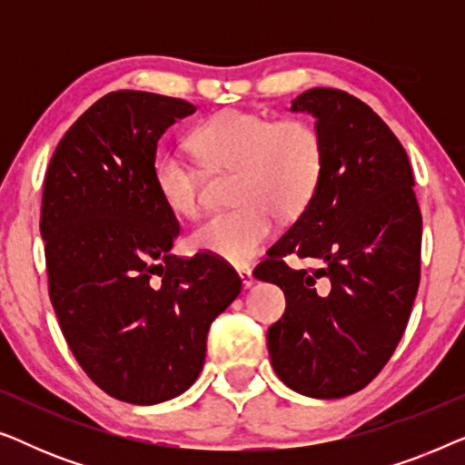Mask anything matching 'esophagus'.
<instances>
[{"label": "esophagus", "mask_w": 465, "mask_h": 465, "mask_svg": "<svg viewBox=\"0 0 465 465\" xmlns=\"http://www.w3.org/2000/svg\"><path fill=\"white\" fill-rule=\"evenodd\" d=\"M237 272H239L241 282H243V288H252V285H253V275H252L250 266H239Z\"/></svg>", "instance_id": "34e87169"}]
</instances>
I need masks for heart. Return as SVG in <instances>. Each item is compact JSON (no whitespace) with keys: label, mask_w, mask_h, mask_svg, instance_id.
Instances as JSON below:
<instances>
[{"label":"heart","mask_w":465,"mask_h":465,"mask_svg":"<svg viewBox=\"0 0 465 465\" xmlns=\"http://www.w3.org/2000/svg\"><path fill=\"white\" fill-rule=\"evenodd\" d=\"M193 150L209 171L234 169L231 212L209 215L190 232V247L245 264L271 237L272 213L294 218L313 199L323 171V143L313 124L228 110L199 124ZM203 175L180 152L154 164V188L164 207L193 218L201 207Z\"/></svg>","instance_id":"heart-1"}]
</instances>
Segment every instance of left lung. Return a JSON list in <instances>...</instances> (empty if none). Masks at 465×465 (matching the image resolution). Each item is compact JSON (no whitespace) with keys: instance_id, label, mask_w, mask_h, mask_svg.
Wrapping results in <instances>:
<instances>
[{"instance_id":"1","label":"left lung","mask_w":465,"mask_h":465,"mask_svg":"<svg viewBox=\"0 0 465 465\" xmlns=\"http://www.w3.org/2000/svg\"><path fill=\"white\" fill-rule=\"evenodd\" d=\"M290 110L315 118L323 171L253 277L279 285L288 302L266 334L277 377L332 400L371 383L402 339L421 272V212L402 143L364 101L311 88ZM290 252L321 266L290 270Z\"/></svg>"}]
</instances>
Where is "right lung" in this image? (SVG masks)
<instances>
[{
	"label": "right lung",
	"mask_w": 465,
	"mask_h": 465,
	"mask_svg": "<svg viewBox=\"0 0 465 465\" xmlns=\"http://www.w3.org/2000/svg\"><path fill=\"white\" fill-rule=\"evenodd\" d=\"M143 91L101 97L50 158L40 231L61 332L112 398L158 404L199 377L212 322L241 292L212 253H171L180 224L154 188L158 139L194 114Z\"/></svg>",
	"instance_id": "right-lung-1"
}]
</instances>
